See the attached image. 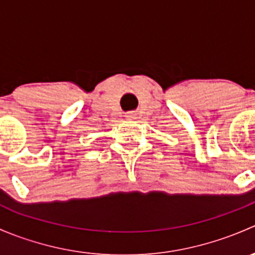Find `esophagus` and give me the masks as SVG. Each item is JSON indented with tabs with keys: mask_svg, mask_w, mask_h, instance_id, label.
Masks as SVG:
<instances>
[{
	"mask_svg": "<svg viewBox=\"0 0 255 255\" xmlns=\"http://www.w3.org/2000/svg\"><path fill=\"white\" fill-rule=\"evenodd\" d=\"M126 118H127V120H134L135 115L133 112H128L127 115H126Z\"/></svg>",
	"mask_w": 255,
	"mask_h": 255,
	"instance_id": "esophagus-1",
	"label": "esophagus"
}]
</instances>
